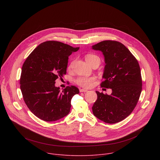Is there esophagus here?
Returning <instances> with one entry per match:
<instances>
[{"mask_svg":"<svg viewBox=\"0 0 160 160\" xmlns=\"http://www.w3.org/2000/svg\"><path fill=\"white\" fill-rule=\"evenodd\" d=\"M88 90L87 89H84V88H80V92H87Z\"/></svg>","mask_w":160,"mask_h":160,"instance_id":"34e87169","label":"esophagus"}]
</instances>
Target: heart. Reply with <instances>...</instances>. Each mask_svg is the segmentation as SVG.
Here are the masks:
<instances>
[{"label":"heart","instance_id":"obj_1","mask_svg":"<svg viewBox=\"0 0 160 160\" xmlns=\"http://www.w3.org/2000/svg\"><path fill=\"white\" fill-rule=\"evenodd\" d=\"M96 59L100 60L99 58L94 54H89L86 55V56H85V60L89 64H90L93 61H94ZM71 67H72V64L70 65L69 68H70ZM95 80H96V78L94 77H80L75 80V83L80 87L88 88V87H90V85H92V83L95 81Z\"/></svg>","mask_w":160,"mask_h":160}]
</instances>
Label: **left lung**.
Wrapping results in <instances>:
<instances>
[{
	"mask_svg": "<svg viewBox=\"0 0 160 160\" xmlns=\"http://www.w3.org/2000/svg\"><path fill=\"white\" fill-rule=\"evenodd\" d=\"M92 49L102 52L105 66L101 83L111 88V95L96 91L98 99L92 106L94 115L108 123H116L130 115L138 103L142 91L139 62L122 43L104 40Z\"/></svg>",
	"mask_w": 160,
	"mask_h": 160,
	"instance_id": "left-lung-1",
	"label": "left lung"
}]
</instances>
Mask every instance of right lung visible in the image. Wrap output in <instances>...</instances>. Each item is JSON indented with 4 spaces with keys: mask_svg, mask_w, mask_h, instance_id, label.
<instances>
[{
    "mask_svg": "<svg viewBox=\"0 0 160 160\" xmlns=\"http://www.w3.org/2000/svg\"><path fill=\"white\" fill-rule=\"evenodd\" d=\"M79 48L58 41H47L32 52L22 64L20 88L29 109L40 119L54 122L66 117L71 108L73 96L79 93L73 85L62 92L56 80L66 73L68 57Z\"/></svg>",
    "mask_w": 160,
    "mask_h": 160,
    "instance_id": "1",
    "label": "right lung"
}]
</instances>
